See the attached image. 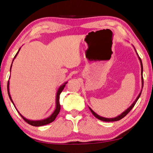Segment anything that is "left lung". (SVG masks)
Returning a JSON list of instances; mask_svg holds the SVG:
<instances>
[{
  "label": "left lung",
  "mask_w": 153,
  "mask_h": 153,
  "mask_svg": "<svg viewBox=\"0 0 153 153\" xmlns=\"http://www.w3.org/2000/svg\"><path fill=\"white\" fill-rule=\"evenodd\" d=\"M133 47H134V48L135 51H136V53H137V56H138V58H139V60H140V67H141V80H142V88H143V82H144V81H143V67L142 60H141L139 56V54H138V53H137V51H136V49H135V48H134V46H133ZM141 93H142V89H141V91H140V92L139 94L138 95V97H137V99H135V100L133 102V103H132V105H131L130 106H129V107H128L127 109H126V110H125L123 112H122V113L120 114H119V116H117V117H114V118H105V117H100V116H99V114H97L96 113V112H94L93 110H92V109H91L90 107H88V108H89V109H90V111H91V112H92V113H93V114L94 115V116L95 117H96L97 119H99V120H102V121H105V122L117 121V120H120V119H122L123 117H125L126 116V115L128 113V112L131 111V109L134 107V106L135 105V104H136V102H137L138 99H139V97H140V94H141Z\"/></svg>",
  "instance_id": "8db88e82"
}]
</instances>
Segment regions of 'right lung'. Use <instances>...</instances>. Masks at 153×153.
<instances>
[{
  "mask_svg": "<svg viewBox=\"0 0 153 153\" xmlns=\"http://www.w3.org/2000/svg\"><path fill=\"white\" fill-rule=\"evenodd\" d=\"M20 50H21V48H19L18 52H17V53L16 54V55L14 56V57L13 60V62H12V64H11V66H10V71H11V68H12L13 62V61H14V59H15L16 57L17 54H18V53H19V52L20 51ZM67 82H65V83H63V84H62V85H60V86H59L58 91H57V92H56V108H55V110L54 111V112H53V113H52V114L51 115V116H49V117H47V118H46V119H45L39 120H29V119H26V118L23 117L22 115L19 112V111L17 110L16 108V106H15V105H14V102H13V100H12V98H11L10 94V92H9V80H8V83H7V90H8V97H9L10 99V100H11V102H13V104L14 106V107L16 108V111H18L19 114L21 115L22 119H24V120H25V121L27 122V123H28V124H29V125H32V126H43V125H48V124H49V123H52L53 121H54V119H55L56 117H57V115L59 114V112H60V103H59V96H60V93H61V92L63 91V89H64L65 86V85H66V84H67Z\"/></svg>",
  "mask_w": 153,
  "mask_h": 153,
  "instance_id": "right-lung-1",
  "label": "right lung"
}]
</instances>
